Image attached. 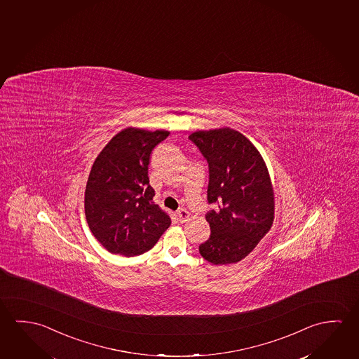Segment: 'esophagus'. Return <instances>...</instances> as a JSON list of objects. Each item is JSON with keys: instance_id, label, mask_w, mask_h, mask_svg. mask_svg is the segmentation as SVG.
<instances>
[{"instance_id": "esophagus-1", "label": "esophagus", "mask_w": 359, "mask_h": 359, "mask_svg": "<svg viewBox=\"0 0 359 359\" xmlns=\"http://www.w3.org/2000/svg\"><path fill=\"white\" fill-rule=\"evenodd\" d=\"M177 217H178L180 222H187L188 219H189V213L186 210H180V211L177 212Z\"/></svg>"}]
</instances>
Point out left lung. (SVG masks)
I'll use <instances>...</instances> for the list:
<instances>
[{
    "instance_id": "1",
    "label": "left lung",
    "mask_w": 359,
    "mask_h": 359,
    "mask_svg": "<svg viewBox=\"0 0 359 359\" xmlns=\"http://www.w3.org/2000/svg\"><path fill=\"white\" fill-rule=\"evenodd\" d=\"M208 163L205 213L211 236L199 253L213 264L242 261L272 227L273 189L262 156L232 128L194 132L188 137Z\"/></svg>"
}]
</instances>
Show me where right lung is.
I'll list each match as a JSON object with an SVG mask.
<instances>
[{
    "label": "right lung",
    "instance_id": "right-lung-1",
    "mask_svg": "<svg viewBox=\"0 0 359 359\" xmlns=\"http://www.w3.org/2000/svg\"><path fill=\"white\" fill-rule=\"evenodd\" d=\"M168 135L126 128L106 144L92 165L86 186V219L111 253L142 255L171 224L168 215L154 205L148 178L151 154Z\"/></svg>",
    "mask_w": 359,
    "mask_h": 359
}]
</instances>
